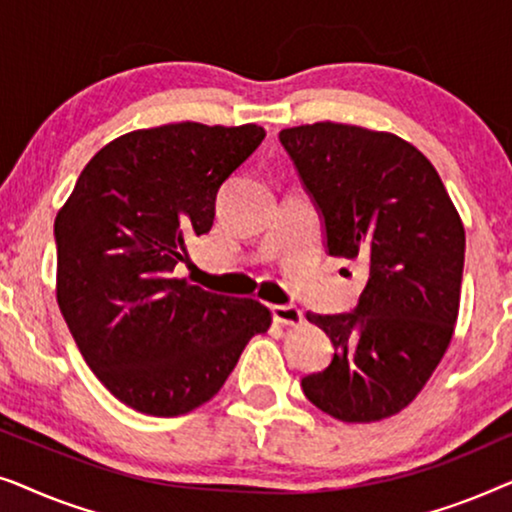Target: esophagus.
<instances>
[{
    "instance_id": "34e87169",
    "label": "esophagus",
    "mask_w": 512,
    "mask_h": 512,
    "mask_svg": "<svg viewBox=\"0 0 512 512\" xmlns=\"http://www.w3.org/2000/svg\"><path fill=\"white\" fill-rule=\"evenodd\" d=\"M270 310H272V319H275L277 324L296 326L303 321V312H300L296 305H272Z\"/></svg>"
}]
</instances>
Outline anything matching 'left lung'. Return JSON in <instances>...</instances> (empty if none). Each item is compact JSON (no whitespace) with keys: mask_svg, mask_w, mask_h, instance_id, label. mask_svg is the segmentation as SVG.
Returning a JSON list of instances; mask_svg holds the SVG:
<instances>
[{"mask_svg":"<svg viewBox=\"0 0 512 512\" xmlns=\"http://www.w3.org/2000/svg\"><path fill=\"white\" fill-rule=\"evenodd\" d=\"M279 142L324 219L328 254L368 275L352 312H307L335 354L300 384L340 422H380L415 401L450 345L464 223L429 158L391 132L326 121Z\"/></svg>","mask_w":512,"mask_h":512,"instance_id":"obj_1","label":"left lung"}]
</instances>
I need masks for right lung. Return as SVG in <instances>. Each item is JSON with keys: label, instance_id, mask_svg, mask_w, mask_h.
<instances>
[{"label": "right lung", "instance_id": "right-lung-1", "mask_svg": "<svg viewBox=\"0 0 512 512\" xmlns=\"http://www.w3.org/2000/svg\"><path fill=\"white\" fill-rule=\"evenodd\" d=\"M263 137L254 123L128 132L90 158L55 216L60 312L97 380L132 410L200 408L270 328L258 300L172 277L188 237L212 230L221 184Z\"/></svg>", "mask_w": 512, "mask_h": 512}]
</instances>
